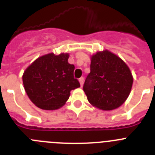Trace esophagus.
<instances>
[{
  "label": "esophagus",
  "mask_w": 155,
  "mask_h": 155,
  "mask_svg": "<svg viewBox=\"0 0 155 155\" xmlns=\"http://www.w3.org/2000/svg\"><path fill=\"white\" fill-rule=\"evenodd\" d=\"M79 82H80L81 86H83V84H84V78H79Z\"/></svg>",
  "instance_id": "34e87169"
}]
</instances>
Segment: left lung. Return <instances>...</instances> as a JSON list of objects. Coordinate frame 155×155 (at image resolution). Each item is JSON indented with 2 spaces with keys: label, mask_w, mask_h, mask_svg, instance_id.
I'll list each match as a JSON object with an SVG mask.
<instances>
[{
  "label": "left lung",
  "mask_w": 155,
  "mask_h": 155,
  "mask_svg": "<svg viewBox=\"0 0 155 155\" xmlns=\"http://www.w3.org/2000/svg\"><path fill=\"white\" fill-rule=\"evenodd\" d=\"M91 72L84 81L88 102L97 109L109 111L125 102L132 88L133 75L120 57L107 50L91 57Z\"/></svg>",
  "instance_id": "left-lung-1"
}]
</instances>
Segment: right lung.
Masks as SVG:
<instances>
[{
	"instance_id": "right-lung-1",
	"label": "right lung",
	"mask_w": 155,
	"mask_h": 155,
	"mask_svg": "<svg viewBox=\"0 0 155 155\" xmlns=\"http://www.w3.org/2000/svg\"><path fill=\"white\" fill-rule=\"evenodd\" d=\"M68 58L69 53H48L37 58L24 71L25 92L39 109H60L68 100L71 90L80 87L74 77V66L68 63Z\"/></svg>"
}]
</instances>
